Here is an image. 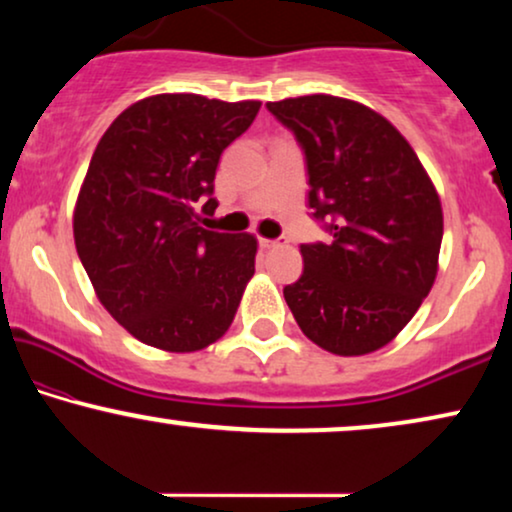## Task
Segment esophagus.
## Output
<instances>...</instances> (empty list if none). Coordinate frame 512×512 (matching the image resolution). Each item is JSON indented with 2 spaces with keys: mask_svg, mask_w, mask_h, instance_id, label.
<instances>
[{
  "mask_svg": "<svg viewBox=\"0 0 512 512\" xmlns=\"http://www.w3.org/2000/svg\"><path fill=\"white\" fill-rule=\"evenodd\" d=\"M258 242H261L263 249H275V247H282V244H284V240H268V237H261Z\"/></svg>",
  "mask_w": 512,
  "mask_h": 512,
  "instance_id": "1",
  "label": "esophagus"
}]
</instances>
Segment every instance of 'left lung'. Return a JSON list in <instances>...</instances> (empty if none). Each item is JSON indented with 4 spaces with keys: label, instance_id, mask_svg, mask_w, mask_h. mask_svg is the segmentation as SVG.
Instances as JSON below:
<instances>
[{
    "label": "left lung",
    "instance_id": "left-lung-1",
    "mask_svg": "<svg viewBox=\"0 0 512 512\" xmlns=\"http://www.w3.org/2000/svg\"><path fill=\"white\" fill-rule=\"evenodd\" d=\"M265 107L303 149L307 205L333 237L300 244L305 270L284 286L286 305L326 352H375L415 317L436 279V188L401 132L359 102L305 95Z\"/></svg>",
    "mask_w": 512,
    "mask_h": 512
}]
</instances>
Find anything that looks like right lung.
Masks as SVG:
<instances>
[{
	"label": "right lung",
	"mask_w": 512,
	"mask_h": 512,
	"mask_svg": "<svg viewBox=\"0 0 512 512\" xmlns=\"http://www.w3.org/2000/svg\"><path fill=\"white\" fill-rule=\"evenodd\" d=\"M261 102L153 95L123 111L90 158L74 242L97 298L130 335L198 352L233 324L254 277L256 237L200 226L214 212L221 153Z\"/></svg>",
	"instance_id": "right-lung-1"
}]
</instances>
